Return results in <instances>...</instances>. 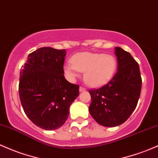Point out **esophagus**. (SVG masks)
Masks as SVG:
<instances>
[{
	"label": "esophagus",
	"instance_id": "1",
	"mask_svg": "<svg viewBox=\"0 0 158 158\" xmlns=\"http://www.w3.org/2000/svg\"><path fill=\"white\" fill-rule=\"evenodd\" d=\"M85 91V88L82 87V86H81V87L79 88V91H80V92H82V91Z\"/></svg>",
	"mask_w": 158,
	"mask_h": 158
}]
</instances>
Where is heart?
Wrapping results in <instances>:
<instances>
[{
	"mask_svg": "<svg viewBox=\"0 0 158 158\" xmlns=\"http://www.w3.org/2000/svg\"><path fill=\"white\" fill-rule=\"evenodd\" d=\"M117 60L112 55L84 52L74 55L64 67L66 77L73 81L79 72H84V81L91 87H100L112 79L117 70Z\"/></svg>",
	"mask_w": 158,
	"mask_h": 158,
	"instance_id": "1",
	"label": "heart"
}]
</instances>
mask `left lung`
<instances>
[{
	"label": "left lung",
	"instance_id": "left-lung-1",
	"mask_svg": "<svg viewBox=\"0 0 158 158\" xmlns=\"http://www.w3.org/2000/svg\"><path fill=\"white\" fill-rule=\"evenodd\" d=\"M118 71L112 79L98 89L89 90V112L98 124L115 127L127 120L136 109L142 87L139 67L132 55L115 47Z\"/></svg>",
	"mask_w": 158,
	"mask_h": 158
}]
</instances>
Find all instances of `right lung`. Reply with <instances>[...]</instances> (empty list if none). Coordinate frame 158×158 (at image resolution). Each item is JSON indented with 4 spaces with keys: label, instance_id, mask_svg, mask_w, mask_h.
Instances as JSON below:
<instances>
[{
    "label": "right lung",
    "instance_id": "1",
    "mask_svg": "<svg viewBox=\"0 0 158 158\" xmlns=\"http://www.w3.org/2000/svg\"><path fill=\"white\" fill-rule=\"evenodd\" d=\"M65 49L40 48L29 54L20 71V101L28 118L37 127L53 131L65 123L79 86L65 79Z\"/></svg>",
    "mask_w": 158,
    "mask_h": 158
}]
</instances>
